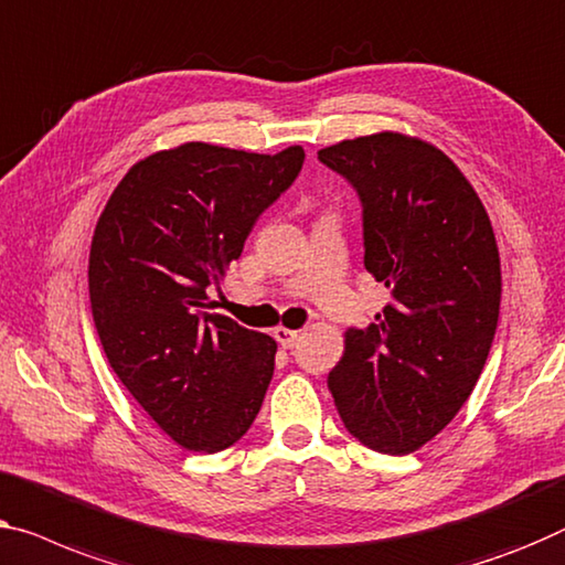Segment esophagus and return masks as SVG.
<instances>
[{
	"label": "esophagus",
	"instance_id": "34e87169",
	"mask_svg": "<svg viewBox=\"0 0 565 565\" xmlns=\"http://www.w3.org/2000/svg\"><path fill=\"white\" fill-rule=\"evenodd\" d=\"M274 337H276V342L281 344V348L291 350L294 344H297V340H299V332L297 330H286V327H276Z\"/></svg>",
	"mask_w": 565,
	"mask_h": 565
}]
</instances>
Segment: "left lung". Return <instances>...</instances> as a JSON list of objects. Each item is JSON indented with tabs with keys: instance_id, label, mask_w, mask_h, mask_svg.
Wrapping results in <instances>:
<instances>
[{
	"instance_id": "left-lung-1",
	"label": "left lung",
	"mask_w": 565,
	"mask_h": 565,
	"mask_svg": "<svg viewBox=\"0 0 565 565\" xmlns=\"http://www.w3.org/2000/svg\"><path fill=\"white\" fill-rule=\"evenodd\" d=\"M363 205L365 268L391 289L375 322L344 332L330 385L367 449L408 454L459 414L500 317V254L477 192L431 145L383 131L319 151Z\"/></svg>"
}]
</instances>
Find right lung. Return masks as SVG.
I'll return each mask as SVG.
<instances>
[{"label": "right lung", "instance_id": "obj_1", "mask_svg": "<svg viewBox=\"0 0 565 565\" xmlns=\"http://www.w3.org/2000/svg\"><path fill=\"white\" fill-rule=\"evenodd\" d=\"M301 164V147L254 154L190 141L134 164L96 223L88 294L108 365L190 451L238 441L271 383L276 342L213 315L207 294Z\"/></svg>", "mask_w": 565, "mask_h": 565}]
</instances>
